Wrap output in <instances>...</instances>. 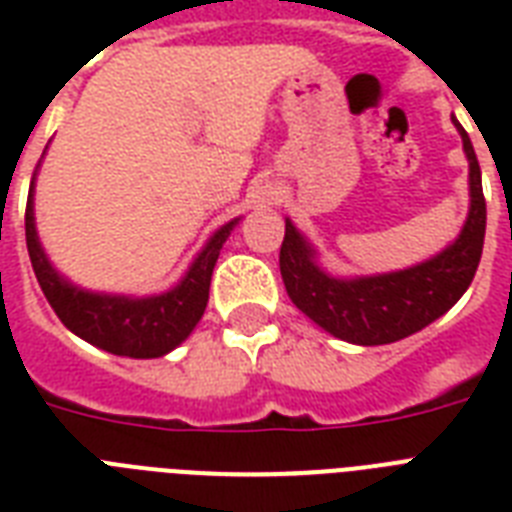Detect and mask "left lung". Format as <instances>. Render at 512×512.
Returning <instances> with one entry per match:
<instances>
[{"label":"left lung","instance_id":"1","mask_svg":"<svg viewBox=\"0 0 512 512\" xmlns=\"http://www.w3.org/2000/svg\"><path fill=\"white\" fill-rule=\"evenodd\" d=\"M470 162V215L460 239L428 263L372 279L340 281L319 271L311 247L287 220L279 265L287 295L329 335L356 345H385L420 332L452 308L476 276L486 233L481 167L468 132L454 119Z\"/></svg>","mask_w":512,"mask_h":512}]
</instances>
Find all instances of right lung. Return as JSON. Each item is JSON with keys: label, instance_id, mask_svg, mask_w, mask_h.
<instances>
[{"label": "right lung", "instance_id": "1", "mask_svg": "<svg viewBox=\"0 0 512 512\" xmlns=\"http://www.w3.org/2000/svg\"><path fill=\"white\" fill-rule=\"evenodd\" d=\"M31 191H34V180H31ZM233 225L236 220L223 225L212 236L207 249L191 265L188 276L180 281V287L167 295L130 300V297L92 295V292H82L60 279L47 263L39 239H36L31 193H28L26 204L28 257H31L36 281H39L47 303L52 305V311L58 313V319L82 340L92 342L108 353L130 358H159L191 335L193 327L204 316L212 268H215L217 255H220Z\"/></svg>", "mask_w": 512, "mask_h": 512}]
</instances>
